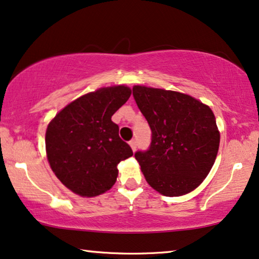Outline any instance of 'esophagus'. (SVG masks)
<instances>
[{"label": "esophagus", "mask_w": 259, "mask_h": 259, "mask_svg": "<svg viewBox=\"0 0 259 259\" xmlns=\"http://www.w3.org/2000/svg\"><path fill=\"white\" fill-rule=\"evenodd\" d=\"M130 146H131V147H132L133 151H136L137 146H138V141L136 140V139H132V140L130 141Z\"/></svg>", "instance_id": "34e87169"}]
</instances>
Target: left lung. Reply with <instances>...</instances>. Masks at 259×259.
Listing matches in <instances>:
<instances>
[{"label":"left lung","mask_w":259,"mask_h":259,"mask_svg":"<svg viewBox=\"0 0 259 259\" xmlns=\"http://www.w3.org/2000/svg\"><path fill=\"white\" fill-rule=\"evenodd\" d=\"M133 96L152 131L148 149L134 154L146 181L164 196L192 192L209 174L219 152L212 111L175 91L134 86Z\"/></svg>","instance_id":"left-lung-1"}]
</instances>
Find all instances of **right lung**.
<instances>
[{
    "mask_svg": "<svg viewBox=\"0 0 259 259\" xmlns=\"http://www.w3.org/2000/svg\"><path fill=\"white\" fill-rule=\"evenodd\" d=\"M131 96L127 86L88 93L67 105L49 123L46 147L56 176L73 193L97 196L111 188L117 164L133 155L111 120Z\"/></svg>",
    "mask_w": 259,
    "mask_h": 259,
    "instance_id": "obj_1",
    "label": "right lung"
}]
</instances>
